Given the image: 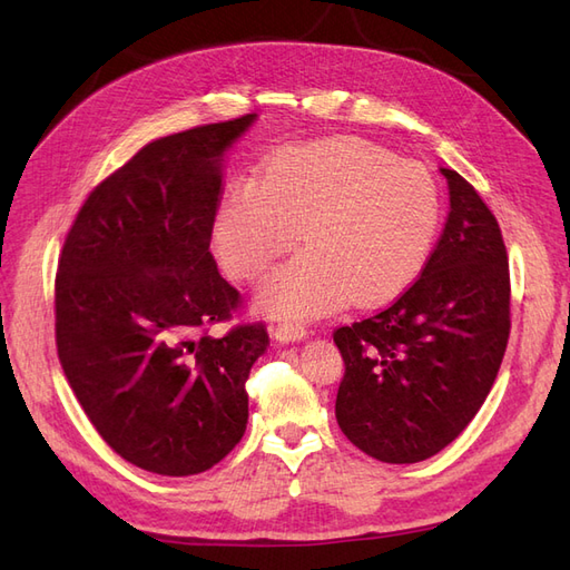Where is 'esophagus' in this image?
<instances>
[{"label": "esophagus", "mask_w": 570, "mask_h": 570, "mask_svg": "<svg viewBox=\"0 0 570 570\" xmlns=\"http://www.w3.org/2000/svg\"><path fill=\"white\" fill-rule=\"evenodd\" d=\"M273 335H275V340H281V342H302V340H306L308 337V333L304 331L302 325H295V323H281V325H275L273 327Z\"/></svg>", "instance_id": "esophagus-1"}]
</instances>
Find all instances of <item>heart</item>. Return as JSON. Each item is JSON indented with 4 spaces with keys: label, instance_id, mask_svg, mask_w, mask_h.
I'll return each mask as SVG.
<instances>
[{
    "label": "heart",
    "instance_id": "1",
    "mask_svg": "<svg viewBox=\"0 0 570 570\" xmlns=\"http://www.w3.org/2000/svg\"><path fill=\"white\" fill-rule=\"evenodd\" d=\"M440 197L433 176L387 149L333 137L289 145L266 161L262 180L223 193L214 249L228 275L254 278L299 243L304 252L258 281L264 314L308 321L402 292L433 245Z\"/></svg>",
    "mask_w": 570,
    "mask_h": 570
}]
</instances>
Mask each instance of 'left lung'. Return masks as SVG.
Wrapping results in <instances>:
<instances>
[{
    "mask_svg": "<svg viewBox=\"0 0 570 570\" xmlns=\"http://www.w3.org/2000/svg\"><path fill=\"white\" fill-rule=\"evenodd\" d=\"M450 216L419 281L381 314L337 327L335 416L368 456L416 463L442 452L492 390L509 342V262L471 183L440 168Z\"/></svg>",
    "mask_w": 570,
    "mask_h": 570,
    "instance_id": "8db88e82",
    "label": "left lung"
}]
</instances>
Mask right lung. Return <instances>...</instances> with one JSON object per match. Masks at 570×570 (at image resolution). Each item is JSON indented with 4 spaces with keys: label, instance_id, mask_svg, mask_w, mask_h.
I'll list each match as a JSON object with an SVG mask.
<instances>
[{
    "label": "right lung",
    "instance_id": "add662e5",
    "mask_svg": "<svg viewBox=\"0 0 570 570\" xmlns=\"http://www.w3.org/2000/svg\"><path fill=\"white\" fill-rule=\"evenodd\" d=\"M256 114L154 140L99 183L57 273V352L116 454L159 475L209 471L243 440L262 323L214 335L239 306L209 252L223 157Z\"/></svg>",
    "mask_w": 570,
    "mask_h": 570
}]
</instances>
